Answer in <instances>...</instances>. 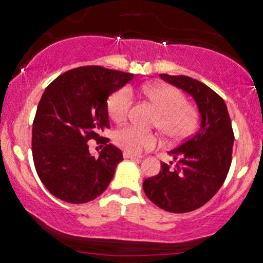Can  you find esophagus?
<instances>
[{"mask_svg": "<svg viewBox=\"0 0 263 263\" xmlns=\"http://www.w3.org/2000/svg\"><path fill=\"white\" fill-rule=\"evenodd\" d=\"M123 156H124V158H132V159H140V158H142L140 156H137V154H133V153H130V152H126V151L123 152Z\"/></svg>", "mask_w": 263, "mask_h": 263, "instance_id": "esophagus-1", "label": "esophagus"}]
</instances>
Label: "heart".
I'll list each match as a JSON object with an SVG mask.
<instances>
[{
	"label": "heart",
	"mask_w": 263,
	"mask_h": 263,
	"mask_svg": "<svg viewBox=\"0 0 263 263\" xmlns=\"http://www.w3.org/2000/svg\"><path fill=\"white\" fill-rule=\"evenodd\" d=\"M145 96L154 102L161 111L156 126L171 139H182L194 132L199 114L191 105L186 104V97L178 88L170 85H148L142 88ZM134 105L132 88L123 87L115 91L107 100V112L116 124H123L130 116ZM116 144L130 153H140L152 149L158 143L154 133L144 132L137 126H124L114 134Z\"/></svg>",
	"instance_id": "1"
}]
</instances>
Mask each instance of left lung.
I'll return each instance as SVG.
<instances>
[{"label": "left lung", "instance_id": "8db88e82", "mask_svg": "<svg viewBox=\"0 0 263 263\" xmlns=\"http://www.w3.org/2000/svg\"><path fill=\"white\" fill-rule=\"evenodd\" d=\"M190 93L201 114V128L170 152L175 167L162 163L158 175L145 178L143 190L152 202L171 213H189L206 204L226 181L232 163V121L224 100L187 76L159 74Z\"/></svg>", "mask_w": 263, "mask_h": 263}]
</instances>
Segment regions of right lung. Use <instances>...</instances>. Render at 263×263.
Returning <instances> with one entry per match:
<instances>
[{
	"label": "right lung",
	"mask_w": 263,
	"mask_h": 263,
	"mask_svg": "<svg viewBox=\"0 0 263 263\" xmlns=\"http://www.w3.org/2000/svg\"><path fill=\"white\" fill-rule=\"evenodd\" d=\"M132 80L130 73L86 66L45 88L32 123L31 151L37 176L51 195L83 204L106 190L123 161L121 151L101 135L110 125L107 97ZM90 140L105 144L99 157L89 154Z\"/></svg>",
	"instance_id": "add662e5"
}]
</instances>
